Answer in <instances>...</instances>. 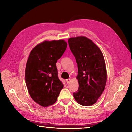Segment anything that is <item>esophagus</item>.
I'll use <instances>...</instances> for the list:
<instances>
[{
	"label": "esophagus",
	"mask_w": 132,
	"mask_h": 132,
	"mask_svg": "<svg viewBox=\"0 0 132 132\" xmlns=\"http://www.w3.org/2000/svg\"><path fill=\"white\" fill-rule=\"evenodd\" d=\"M71 81V79H68L66 80V82L67 84H69Z\"/></svg>",
	"instance_id": "34e87169"
}]
</instances>
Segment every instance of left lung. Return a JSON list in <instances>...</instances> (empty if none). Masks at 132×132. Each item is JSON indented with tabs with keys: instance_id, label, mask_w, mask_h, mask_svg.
Segmentation results:
<instances>
[{
	"instance_id": "8db88e82",
	"label": "left lung",
	"mask_w": 132,
	"mask_h": 132,
	"mask_svg": "<svg viewBox=\"0 0 132 132\" xmlns=\"http://www.w3.org/2000/svg\"><path fill=\"white\" fill-rule=\"evenodd\" d=\"M68 43L78 68L79 89L73 93L74 99L82 106H91L97 102L106 84L103 55L98 47L85 36L69 38Z\"/></svg>"
}]
</instances>
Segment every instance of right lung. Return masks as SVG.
Listing matches in <instances>:
<instances>
[{
	"label": "right lung",
	"instance_id": "obj_1",
	"mask_svg": "<svg viewBox=\"0 0 132 132\" xmlns=\"http://www.w3.org/2000/svg\"><path fill=\"white\" fill-rule=\"evenodd\" d=\"M67 46L63 39L45 41L30 53L25 68L26 85L31 97L42 107L54 104L63 88L58 77L56 63Z\"/></svg>",
	"mask_w": 132,
	"mask_h": 132
}]
</instances>
